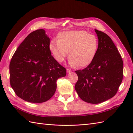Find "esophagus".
I'll return each instance as SVG.
<instances>
[{"label": "esophagus", "instance_id": "34e87169", "mask_svg": "<svg viewBox=\"0 0 133 133\" xmlns=\"http://www.w3.org/2000/svg\"><path fill=\"white\" fill-rule=\"evenodd\" d=\"M71 71H72L71 70H70V69H67V73H70V72H71Z\"/></svg>", "mask_w": 133, "mask_h": 133}]
</instances>
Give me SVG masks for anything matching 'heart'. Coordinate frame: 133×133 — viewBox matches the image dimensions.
Instances as JSON below:
<instances>
[{"instance_id":"obj_1","label":"heart","mask_w":133,"mask_h":133,"mask_svg":"<svg viewBox=\"0 0 133 133\" xmlns=\"http://www.w3.org/2000/svg\"><path fill=\"white\" fill-rule=\"evenodd\" d=\"M58 41L52 39L49 49L54 58L62 62L69 52L70 66L86 67L91 63L97 52L99 41L97 36L82 30L67 31L59 33Z\"/></svg>"}]
</instances>
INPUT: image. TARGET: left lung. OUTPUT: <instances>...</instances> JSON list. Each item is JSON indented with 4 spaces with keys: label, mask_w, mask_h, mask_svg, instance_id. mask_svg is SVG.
Masks as SVG:
<instances>
[{
    "label": "left lung",
    "mask_w": 133,
    "mask_h": 133,
    "mask_svg": "<svg viewBox=\"0 0 133 133\" xmlns=\"http://www.w3.org/2000/svg\"><path fill=\"white\" fill-rule=\"evenodd\" d=\"M99 45L94 59L86 68L77 70L75 89L82 100L97 104L116 94L121 84L123 63L113 42L106 34L95 30Z\"/></svg>",
    "instance_id": "1"
}]
</instances>
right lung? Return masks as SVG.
Listing matches in <instances>:
<instances>
[{"instance_id": "add662e5", "label": "right lung", "mask_w": 133, "mask_h": 133, "mask_svg": "<svg viewBox=\"0 0 133 133\" xmlns=\"http://www.w3.org/2000/svg\"><path fill=\"white\" fill-rule=\"evenodd\" d=\"M50 39L43 29L30 33L17 48L10 64L11 86L22 99L42 103L51 98L56 81L66 69L51 55Z\"/></svg>"}]
</instances>
